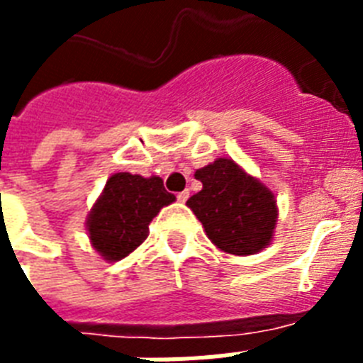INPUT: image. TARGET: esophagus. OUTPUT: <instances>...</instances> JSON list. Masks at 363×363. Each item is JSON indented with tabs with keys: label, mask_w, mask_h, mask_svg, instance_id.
I'll return each instance as SVG.
<instances>
[{
	"label": "esophagus",
	"mask_w": 363,
	"mask_h": 363,
	"mask_svg": "<svg viewBox=\"0 0 363 363\" xmlns=\"http://www.w3.org/2000/svg\"><path fill=\"white\" fill-rule=\"evenodd\" d=\"M188 198H190V192H188V190H184V192H179V194H177V199H179L181 203H184V201H186Z\"/></svg>",
	"instance_id": "esophagus-1"
}]
</instances>
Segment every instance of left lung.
<instances>
[{"mask_svg": "<svg viewBox=\"0 0 363 363\" xmlns=\"http://www.w3.org/2000/svg\"><path fill=\"white\" fill-rule=\"evenodd\" d=\"M203 188L186 205L205 233L228 254L248 256L273 241L279 209L275 194L233 160L216 158L196 171Z\"/></svg>", "mask_w": 363, "mask_h": 363, "instance_id": "obj_1", "label": "left lung"}]
</instances>
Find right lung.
Masks as SVG:
<instances>
[{
    "instance_id": "obj_1",
    "label": "right lung",
    "mask_w": 363,
    "mask_h": 363,
    "mask_svg": "<svg viewBox=\"0 0 363 363\" xmlns=\"http://www.w3.org/2000/svg\"><path fill=\"white\" fill-rule=\"evenodd\" d=\"M175 201L160 177L115 173L86 218L88 238L107 262H118L148 238V224L162 207Z\"/></svg>"
}]
</instances>
